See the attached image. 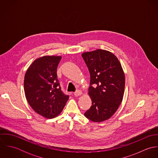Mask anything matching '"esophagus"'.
<instances>
[{"label": "esophagus", "mask_w": 158, "mask_h": 158, "mask_svg": "<svg viewBox=\"0 0 158 158\" xmlns=\"http://www.w3.org/2000/svg\"><path fill=\"white\" fill-rule=\"evenodd\" d=\"M82 94H83V92H82L81 90H76V91L74 92V95H75V96H76V97L80 96V95H82Z\"/></svg>", "instance_id": "34e87169"}]
</instances>
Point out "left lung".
I'll list each match as a JSON object with an SVG mask.
<instances>
[{"instance_id": "left-lung-1", "label": "left lung", "mask_w": 158, "mask_h": 158, "mask_svg": "<svg viewBox=\"0 0 158 158\" xmlns=\"http://www.w3.org/2000/svg\"><path fill=\"white\" fill-rule=\"evenodd\" d=\"M81 56L90 73L88 94L92 104L85 115L94 122H103L113 116L122 102L125 73L118 58L108 50L97 49Z\"/></svg>"}]
</instances>
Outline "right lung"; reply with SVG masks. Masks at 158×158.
Masks as SVG:
<instances>
[{"instance_id":"right-lung-1","label":"right lung","mask_w":158,"mask_h":158,"mask_svg":"<svg viewBox=\"0 0 158 158\" xmlns=\"http://www.w3.org/2000/svg\"><path fill=\"white\" fill-rule=\"evenodd\" d=\"M61 56H44L36 59L24 77V91L28 103L38 114L47 118L58 116L69 99L61 89L56 69Z\"/></svg>"}]
</instances>
